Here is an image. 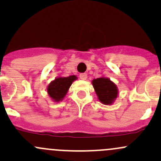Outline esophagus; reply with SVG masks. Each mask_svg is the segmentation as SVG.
Segmentation results:
<instances>
[{
	"label": "esophagus",
	"mask_w": 161,
	"mask_h": 161,
	"mask_svg": "<svg viewBox=\"0 0 161 161\" xmlns=\"http://www.w3.org/2000/svg\"><path fill=\"white\" fill-rule=\"evenodd\" d=\"M79 77H80V79H82V80H86V79H87V74H86V73H81L80 75H79Z\"/></svg>",
	"instance_id": "obj_1"
}]
</instances>
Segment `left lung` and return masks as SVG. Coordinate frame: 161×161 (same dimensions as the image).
<instances>
[{"instance_id":"left-lung-1","label":"left lung","mask_w":161,"mask_h":161,"mask_svg":"<svg viewBox=\"0 0 161 161\" xmlns=\"http://www.w3.org/2000/svg\"><path fill=\"white\" fill-rule=\"evenodd\" d=\"M92 86L99 101L103 104H112L117 97V87L109 79L98 78L94 79L92 80Z\"/></svg>"}]
</instances>
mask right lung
Wrapping results in <instances>:
<instances>
[{
	"instance_id": "right-lung-1",
	"label": "right lung",
	"mask_w": 161,
	"mask_h": 161,
	"mask_svg": "<svg viewBox=\"0 0 161 161\" xmlns=\"http://www.w3.org/2000/svg\"><path fill=\"white\" fill-rule=\"evenodd\" d=\"M77 79L75 75L59 77L52 81L48 86V93L55 102L62 101L66 95L72 82Z\"/></svg>"
}]
</instances>
